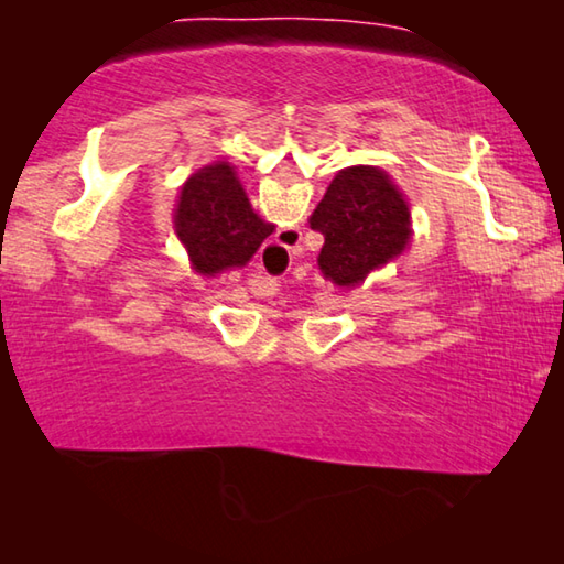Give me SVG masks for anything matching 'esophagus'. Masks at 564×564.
<instances>
[{"instance_id": "34e87169", "label": "esophagus", "mask_w": 564, "mask_h": 564, "mask_svg": "<svg viewBox=\"0 0 564 564\" xmlns=\"http://www.w3.org/2000/svg\"><path fill=\"white\" fill-rule=\"evenodd\" d=\"M299 241H301L299 228H283V231L275 234L273 246H281V248H285V251H291V248L299 246Z\"/></svg>"}]
</instances>
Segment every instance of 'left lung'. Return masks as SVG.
<instances>
[{
    "instance_id": "8db88e82",
    "label": "left lung",
    "mask_w": 564,
    "mask_h": 564,
    "mask_svg": "<svg viewBox=\"0 0 564 564\" xmlns=\"http://www.w3.org/2000/svg\"><path fill=\"white\" fill-rule=\"evenodd\" d=\"M308 221L326 238L318 256L323 275L348 289L403 253L413 234L408 202L376 166L338 171Z\"/></svg>"
}]
</instances>
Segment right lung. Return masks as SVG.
I'll return each mask as SVG.
<instances>
[{
  "label": "right lung",
  "instance_id": "right-lung-1",
  "mask_svg": "<svg viewBox=\"0 0 564 564\" xmlns=\"http://www.w3.org/2000/svg\"><path fill=\"white\" fill-rule=\"evenodd\" d=\"M174 228L191 265L202 275L246 265L273 234V224L253 212L234 166L226 161L198 169L181 186Z\"/></svg>",
  "mask_w": 564,
  "mask_h": 564
}]
</instances>
